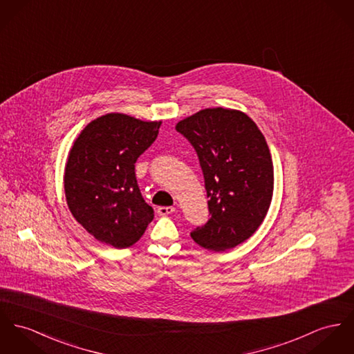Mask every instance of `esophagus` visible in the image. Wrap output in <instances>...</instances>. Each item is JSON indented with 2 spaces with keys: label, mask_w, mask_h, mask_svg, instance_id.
Masks as SVG:
<instances>
[{
  "label": "esophagus",
  "mask_w": 354,
  "mask_h": 354,
  "mask_svg": "<svg viewBox=\"0 0 354 354\" xmlns=\"http://www.w3.org/2000/svg\"><path fill=\"white\" fill-rule=\"evenodd\" d=\"M175 212V209L172 207V206H160L159 209H158V213L160 214V216H168V214H172Z\"/></svg>",
  "instance_id": "esophagus-1"
}]
</instances>
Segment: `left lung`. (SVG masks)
<instances>
[{"label": "left lung", "mask_w": 354, "mask_h": 354, "mask_svg": "<svg viewBox=\"0 0 354 354\" xmlns=\"http://www.w3.org/2000/svg\"><path fill=\"white\" fill-rule=\"evenodd\" d=\"M175 128L198 153L212 214L191 239L214 252L243 244L272 201V156L266 137L244 111L225 108L199 110Z\"/></svg>", "instance_id": "left-lung-1"}]
</instances>
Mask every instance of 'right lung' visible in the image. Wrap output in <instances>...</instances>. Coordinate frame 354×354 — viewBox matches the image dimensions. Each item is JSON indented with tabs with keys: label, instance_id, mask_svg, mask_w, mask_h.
I'll return each instance as SVG.
<instances>
[{
	"label": "right lung",
	"instance_id": "add662e5",
	"mask_svg": "<svg viewBox=\"0 0 354 354\" xmlns=\"http://www.w3.org/2000/svg\"><path fill=\"white\" fill-rule=\"evenodd\" d=\"M162 121L108 113L88 122L68 152L64 192L74 218L102 244L137 243L153 209L137 186V158L156 140Z\"/></svg>",
	"mask_w": 354,
	"mask_h": 354
}]
</instances>
